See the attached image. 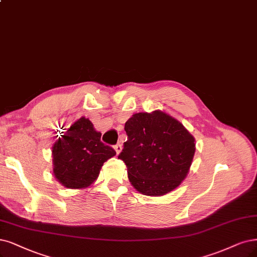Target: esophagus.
<instances>
[{
  "instance_id": "1",
  "label": "esophagus",
  "mask_w": 257,
  "mask_h": 257,
  "mask_svg": "<svg viewBox=\"0 0 257 257\" xmlns=\"http://www.w3.org/2000/svg\"><path fill=\"white\" fill-rule=\"evenodd\" d=\"M114 149H115L116 154H117V155H119V154H120V151H121V145H120V144L115 145V146H114Z\"/></svg>"
}]
</instances>
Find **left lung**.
<instances>
[{
  "instance_id": "left-lung-1",
  "label": "left lung",
  "mask_w": 257,
  "mask_h": 257,
  "mask_svg": "<svg viewBox=\"0 0 257 257\" xmlns=\"http://www.w3.org/2000/svg\"><path fill=\"white\" fill-rule=\"evenodd\" d=\"M128 136L118 156L131 185L145 196H164L183 182L196 151L195 138L177 118L155 110L125 123Z\"/></svg>"
}]
</instances>
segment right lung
Returning a JSON list of instances; mask_svg holds the SVG:
<instances>
[{"instance_id": "add662e5", "label": "right lung", "mask_w": 257, "mask_h": 257, "mask_svg": "<svg viewBox=\"0 0 257 257\" xmlns=\"http://www.w3.org/2000/svg\"><path fill=\"white\" fill-rule=\"evenodd\" d=\"M62 135L52 147L56 180L66 188L82 189L91 186L98 178L103 163L116 153L101 143V134L84 116L76 120Z\"/></svg>"}]
</instances>
